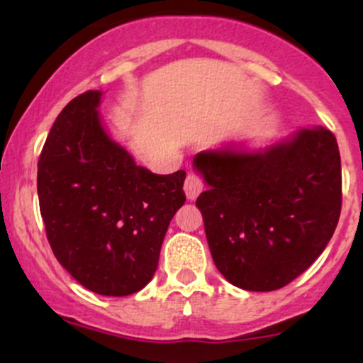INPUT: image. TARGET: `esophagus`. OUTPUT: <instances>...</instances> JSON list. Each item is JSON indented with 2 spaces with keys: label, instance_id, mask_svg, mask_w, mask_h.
I'll return each instance as SVG.
<instances>
[{
  "label": "esophagus",
  "instance_id": "1",
  "mask_svg": "<svg viewBox=\"0 0 363 363\" xmlns=\"http://www.w3.org/2000/svg\"><path fill=\"white\" fill-rule=\"evenodd\" d=\"M184 191H186L187 199H191V201H194V199L198 198V194L203 191V181L199 179L198 174L194 172L187 174L184 181Z\"/></svg>",
  "mask_w": 363,
  "mask_h": 363
}]
</instances>
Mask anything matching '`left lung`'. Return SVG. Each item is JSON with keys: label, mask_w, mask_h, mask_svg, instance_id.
I'll use <instances>...</instances> for the list:
<instances>
[{"label": "left lung", "mask_w": 363, "mask_h": 363, "mask_svg": "<svg viewBox=\"0 0 363 363\" xmlns=\"http://www.w3.org/2000/svg\"><path fill=\"white\" fill-rule=\"evenodd\" d=\"M196 199L218 272L249 291L289 285L320 256L341 213V158L326 128L301 129L273 147L201 152Z\"/></svg>", "instance_id": "obj_1"}]
</instances>
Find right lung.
I'll list each match as a JSON object with an SVG mask.
<instances>
[{
  "label": "right lung",
  "instance_id": "right-lung-1",
  "mask_svg": "<svg viewBox=\"0 0 363 363\" xmlns=\"http://www.w3.org/2000/svg\"><path fill=\"white\" fill-rule=\"evenodd\" d=\"M101 91L74 97L54 121L37 170L49 244L80 285L124 297L152 280L170 220L184 205L186 172L136 165L102 128Z\"/></svg>",
  "mask_w": 363,
  "mask_h": 363
}]
</instances>
